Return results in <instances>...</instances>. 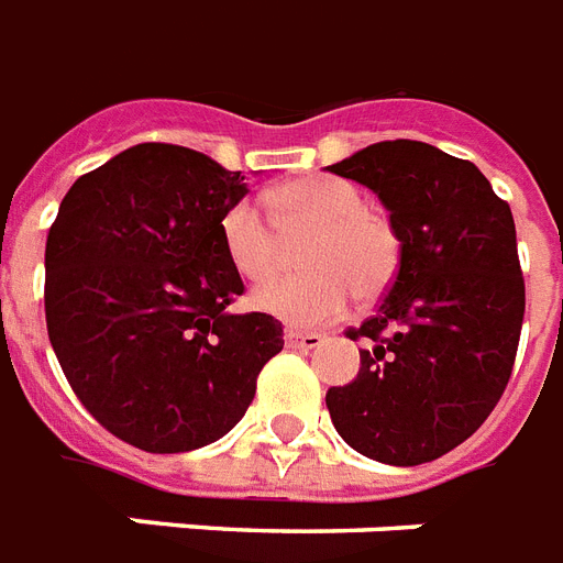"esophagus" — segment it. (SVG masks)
<instances>
[{
  "label": "esophagus",
  "instance_id": "34e87169",
  "mask_svg": "<svg viewBox=\"0 0 563 563\" xmlns=\"http://www.w3.org/2000/svg\"><path fill=\"white\" fill-rule=\"evenodd\" d=\"M285 343L287 349H319V345L325 343V336L317 334V331H299V328H287L285 331Z\"/></svg>",
  "mask_w": 563,
  "mask_h": 563
}]
</instances>
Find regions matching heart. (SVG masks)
I'll use <instances>...</instances> for the list:
<instances>
[{"mask_svg": "<svg viewBox=\"0 0 563 563\" xmlns=\"http://www.w3.org/2000/svg\"><path fill=\"white\" fill-rule=\"evenodd\" d=\"M282 235L302 238V276H273L282 264V238L253 200H241L220 220V238L232 267L244 278H267L250 296L258 313L294 325H319L340 317L354 294L375 299L401 267V235L384 211L340 177H302L273 191Z\"/></svg>", "mask_w": 563, "mask_h": 563, "instance_id": "heart-1", "label": "heart"}]
</instances>
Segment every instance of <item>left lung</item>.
<instances>
[{
    "label": "left lung",
    "instance_id": "1",
    "mask_svg": "<svg viewBox=\"0 0 563 563\" xmlns=\"http://www.w3.org/2000/svg\"><path fill=\"white\" fill-rule=\"evenodd\" d=\"M372 188L401 235V267L328 412L345 444L384 465L433 462L479 430L515 366L526 290L509 203L474 162L412 139L328 165Z\"/></svg>",
    "mask_w": 563,
    "mask_h": 563
}]
</instances>
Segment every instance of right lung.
<instances>
[{
	"label": "right lung",
	"mask_w": 563,
	"mask_h": 563,
	"mask_svg": "<svg viewBox=\"0 0 563 563\" xmlns=\"http://www.w3.org/2000/svg\"><path fill=\"white\" fill-rule=\"evenodd\" d=\"M241 170L145 142L63 197L46 241V325L80 404L121 442L186 453L244 418L282 322L232 313L244 294L220 220Z\"/></svg>",
	"instance_id": "right-lung-1"
}]
</instances>
